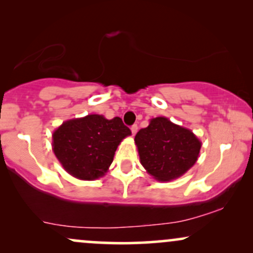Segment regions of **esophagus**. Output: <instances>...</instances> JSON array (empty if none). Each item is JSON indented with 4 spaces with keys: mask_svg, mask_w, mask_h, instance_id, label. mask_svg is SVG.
I'll use <instances>...</instances> for the list:
<instances>
[{
    "mask_svg": "<svg viewBox=\"0 0 253 253\" xmlns=\"http://www.w3.org/2000/svg\"><path fill=\"white\" fill-rule=\"evenodd\" d=\"M130 130H132V134L135 135V133L138 132V125H136V124L132 125V126H130Z\"/></svg>",
    "mask_w": 253,
    "mask_h": 253,
    "instance_id": "esophagus-1",
    "label": "esophagus"
}]
</instances>
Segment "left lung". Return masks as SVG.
<instances>
[{
	"instance_id": "1",
	"label": "left lung",
	"mask_w": 253,
	"mask_h": 253,
	"mask_svg": "<svg viewBox=\"0 0 253 253\" xmlns=\"http://www.w3.org/2000/svg\"><path fill=\"white\" fill-rule=\"evenodd\" d=\"M134 141L141 165L157 181H171L187 172L201 149V141L190 129L164 117L152 119L136 133Z\"/></svg>"
}]
</instances>
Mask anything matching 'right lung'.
<instances>
[{
	"mask_svg": "<svg viewBox=\"0 0 253 253\" xmlns=\"http://www.w3.org/2000/svg\"><path fill=\"white\" fill-rule=\"evenodd\" d=\"M130 129L120 118L90 114L62 124L53 132V152L63 168L78 179L92 181L107 172L115 151Z\"/></svg>",
	"mask_w": 253,
	"mask_h": 253,
	"instance_id": "1",
	"label": "right lung"
}]
</instances>
